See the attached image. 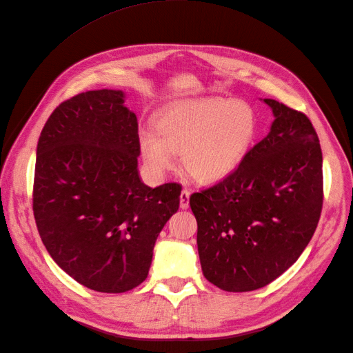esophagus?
Instances as JSON below:
<instances>
[{
    "instance_id": "obj_1",
    "label": "esophagus",
    "mask_w": 353,
    "mask_h": 353,
    "mask_svg": "<svg viewBox=\"0 0 353 353\" xmlns=\"http://www.w3.org/2000/svg\"><path fill=\"white\" fill-rule=\"evenodd\" d=\"M188 206H190V191L183 190V191H181V196H179V208L181 209H188Z\"/></svg>"
}]
</instances>
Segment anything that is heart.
Masks as SVG:
<instances>
[{
    "label": "heart",
    "mask_w": 353,
    "mask_h": 353,
    "mask_svg": "<svg viewBox=\"0 0 353 353\" xmlns=\"http://www.w3.org/2000/svg\"><path fill=\"white\" fill-rule=\"evenodd\" d=\"M254 110L244 101L208 97L170 105L157 119V131L145 128L138 143L144 165L163 175L175 165V152L187 172L201 183H216L236 172L253 145Z\"/></svg>",
    "instance_id": "obj_1"
}]
</instances>
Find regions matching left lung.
Masks as SVG:
<instances>
[{"instance_id":"8db88e82","label":"left lung","mask_w":353,"mask_h":353,"mask_svg":"<svg viewBox=\"0 0 353 353\" xmlns=\"http://www.w3.org/2000/svg\"><path fill=\"white\" fill-rule=\"evenodd\" d=\"M271 132L236 172L190 197L203 275L225 292L268 285L302 254L323 210V153L309 117L271 99Z\"/></svg>"}]
</instances>
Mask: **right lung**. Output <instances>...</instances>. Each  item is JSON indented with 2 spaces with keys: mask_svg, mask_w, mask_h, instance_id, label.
Masks as SVG:
<instances>
[{
  "mask_svg": "<svg viewBox=\"0 0 353 353\" xmlns=\"http://www.w3.org/2000/svg\"><path fill=\"white\" fill-rule=\"evenodd\" d=\"M123 92L60 103L42 128L32 193L39 237L60 268L101 293L140 285L159 232L179 208L181 184L138 174V121Z\"/></svg>",
  "mask_w": 353,
  "mask_h": 353,
  "instance_id": "obj_1",
  "label": "right lung"
}]
</instances>
